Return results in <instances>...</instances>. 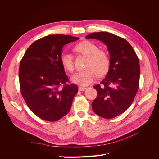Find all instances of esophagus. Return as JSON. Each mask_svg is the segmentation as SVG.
<instances>
[{"mask_svg":"<svg viewBox=\"0 0 159 159\" xmlns=\"http://www.w3.org/2000/svg\"><path fill=\"white\" fill-rule=\"evenodd\" d=\"M86 89V88H85V87H79L78 88V89H79V91H85Z\"/></svg>","mask_w":159,"mask_h":159,"instance_id":"34e87169","label":"esophagus"}]
</instances>
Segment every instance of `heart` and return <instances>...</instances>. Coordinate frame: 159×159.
Segmentation results:
<instances>
[{
	"instance_id": "heart-1",
	"label": "heart",
	"mask_w": 159,
	"mask_h": 159,
	"mask_svg": "<svg viewBox=\"0 0 159 159\" xmlns=\"http://www.w3.org/2000/svg\"><path fill=\"white\" fill-rule=\"evenodd\" d=\"M74 50L88 57L85 70L77 72L71 76L73 83L80 85L91 84L98 76L107 74L110 66V58L106 52L99 50V47L90 41H83L74 47ZM60 62L63 68L70 72L74 70L73 58L70 54L64 52L60 56Z\"/></svg>"
}]
</instances>
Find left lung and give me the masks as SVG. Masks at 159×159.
<instances>
[{
	"label": "left lung",
	"mask_w": 159,
	"mask_h": 159,
	"mask_svg": "<svg viewBox=\"0 0 159 159\" xmlns=\"http://www.w3.org/2000/svg\"><path fill=\"white\" fill-rule=\"evenodd\" d=\"M86 38H94L107 46L110 66L105 78L94 88L98 96L92 102L94 113L112 119L124 113L137 94L140 78L138 57L124 38L107 32L91 33Z\"/></svg>",
	"instance_id": "1"
}]
</instances>
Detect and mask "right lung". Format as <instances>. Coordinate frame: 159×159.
Returning <instances> with one entry per match:
<instances>
[{
	"mask_svg": "<svg viewBox=\"0 0 159 159\" xmlns=\"http://www.w3.org/2000/svg\"><path fill=\"white\" fill-rule=\"evenodd\" d=\"M69 35L44 36L32 44L19 67V82L22 97L36 116L56 121L71 109L78 88L68 84V78L60 62L65 44L78 40ZM63 88L60 89L61 84Z\"/></svg>",
	"mask_w": 159,
	"mask_h": 159,
	"instance_id": "right-lung-1",
	"label": "right lung"
}]
</instances>
